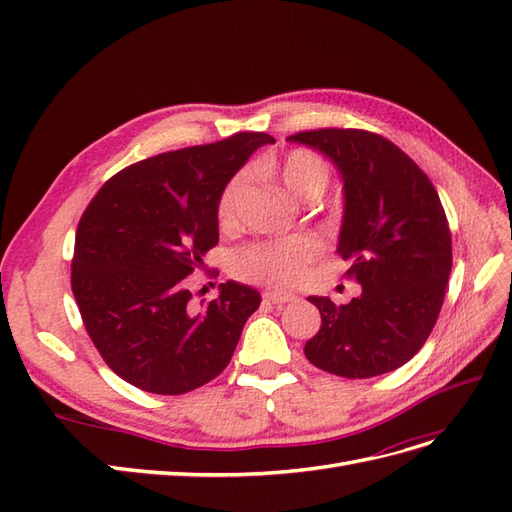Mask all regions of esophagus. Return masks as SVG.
<instances>
[{"label": "esophagus", "instance_id": "esophagus-1", "mask_svg": "<svg viewBox=\"0 0 512 512\" xmlns=\"http://www.w3.org/2000/svg\"><path fill=\"white\" fill-rule=\"evenodd\" d=\"M262 297H265V301H271V303H290V301L297 299L292 292H282V290H265V292H262Z\"/></svg>", "mask_w": 512, "mask_h": 512}]
</instances>
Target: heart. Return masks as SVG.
Instances as JSON below:
<instances>
[{
    "label": "heart",
    "instance_id": "b5f03b06",
    "mask_svg": "<svg viewBox=\"0 0 512 512\" xmlns=\"http://www.w3.org/2000/svg\"><path fill=\"white\" fill-rule=\"evenodd\" d=\"M280 181L286 194L299 203H314L327 190L331 173L329 166L316 153L307 149H294L277 162H262L258 166ZM247 188V175L232 177L218 198V220L222 226H232L237 218V207ZM320 254V243L312 237H294L275 243H258L247 247L237 258V269L252 280L292 286L303 280L307 265Z\"/></svg>",
    "mask_w": 512,
    "mask_h": 512
}]
</instances>
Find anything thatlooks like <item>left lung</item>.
Returning a JSON list of instances; mask_svg holds the SVG:
<instances>
[{
	"instance_id": "8db88e82",
	"label": "left lung",
	"mask_w": 512,
	"mask_h": 512,
	"mask_svg": "<svg viewBox=\"0 0 512 512\" xmlns=\"http://www.w3.org/2000/svg\"><path fill=\"white\" fill-rule=\"evenodd\" d=\"M286 141L316 149L342 177L337 254L361 284L346 305L307 297L322 318L305 344L307 361L342 378L393 371L427 342L451 275V230L440 196L423 170L378 134L324 128Z\"/></svg>"
}]
</instances>
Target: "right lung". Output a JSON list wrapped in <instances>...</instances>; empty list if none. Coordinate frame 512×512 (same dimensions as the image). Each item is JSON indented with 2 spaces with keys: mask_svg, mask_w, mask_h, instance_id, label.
Wrapping results in <instances>:
<instances>
[{
  "mask_svg": "<svg viewBox=\"0 0 512 512\" xmlns=\"http://www.w3.org/2000/svg\"><path fill=\"white\" fill-rule=\"evenodd\" d=\"M275 143L239 132L123 168L79 222L72 292L85 329L119 378L181 395L220 376L260 292L228 280L192 309L185 277L220 239L218 198L252 153Z\"/></svg>",
  "mask_w": 512,
  "mask_h": 512,
  "instance_id": "add662e5",
  "label": "right lung"
}]
</instances>
